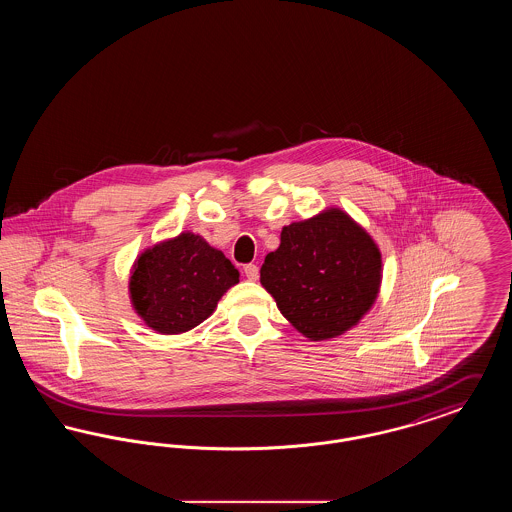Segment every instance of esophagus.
Here are the masks:
<instances>
[{
	"label": "esophagus",
	"mask_w": 512,
	"mask_h": 512,
	"mask_svg": "<svg viewBox=\"0 0 512 512\" xmlns=\"http://www.w3.org/2000/svg\"><path fill=\"white\" fill-rule=\"evenodd\" d=\"M245 276H247V280H257L259 278V267L257 265H245L244 267Z\"/></svg>",
	"instance_id": "obj_1"
}]
</instances>
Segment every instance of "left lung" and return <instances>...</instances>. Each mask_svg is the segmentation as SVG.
<instances>
[{
  "label": "left lung",
  "instance_id": "1",
  "mask_svg": "<svg viewBox=\"0 0 512 512\" xmlns=\"http://www.w3.org/2000/svg\"><path fill=\"white\" fill-rule=\"evenodd\" d=\"M382 282L378 245L341 209L282 228L261 284L305 338L330 340L355 326Z\"/></svg>",
  "mask_w": 512,
  "mask_h": 512
}]
</instances>
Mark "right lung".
<instances>
[{"mask_svg":"<svg viewBox=\"0 0 512 512\" xmlns=\"http://www.w3.org/2000/svg\"><path fill=\"white\" fill-rule=\"evenodd\" d=\"M240 272L201 236L184 232L146 249L134 263L130 297L159 334H182L209 317Z\"/></svg>","mask_w":512,"mask_h":512,"instance_id":"right-lung-1","label":"right lung"}]
</instances>
